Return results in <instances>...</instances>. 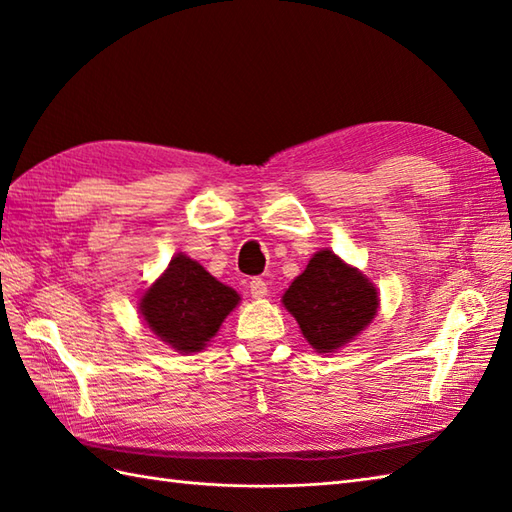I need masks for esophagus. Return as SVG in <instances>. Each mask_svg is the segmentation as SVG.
Wrapping results in <instances>:
<instances>
[{
	"label": "esophagus",
	"mask_w": 512,
	"mask_h": 512,
	"mask_svg": "<svg viewBox=\"0 0 512 512\" xmlns=\"http://www.w3.org/2000/svg\"><path fill=\"white\" fill-rule=\"evenodd\" d=\"M248 288H250V295H253L255 299H264V297L268 295V284H266V281H264L262 277L250 279Z\"/></svg>",
	"instance_id": "34e87169"
}]
</instances>
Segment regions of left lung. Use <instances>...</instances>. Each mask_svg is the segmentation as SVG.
<instances>
[{"label": "left lung", "mask_w": 512, "mask_h": 512, "mask_svg": "<svg viewBox=\"0 0 512 512\" xmlns=\"http://www.w3.org/2000/svg\"><path fill=\"white\" fill-rule=\"evenodd\" d=\"M284 306L314 350L334 352L374 319L378 295L356 268L319 250L286 290Z\"/></svg>", "instance_id": "8db88e82"}]
</instances>
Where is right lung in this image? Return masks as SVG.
Wrapping results in <instances>:
<instances>
[{
	"label": "right lung",
	"instance_id": "1",
	"mask_svg": "<svg viewBox=\"0 0 512 512\" xmlns=\"http://www.w3.org/2000/svg\"><path fill=\"white\" fill-rule=\"evenodd\" d=\"M239 295L189 259L176 255L140 301V314L178 352H198L220 330Z\"/></svg>",
	"mask_w": 512,
	"mask_h": 512
}]
</instances>
